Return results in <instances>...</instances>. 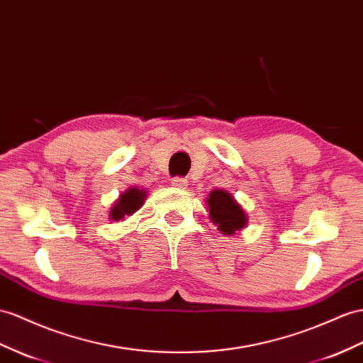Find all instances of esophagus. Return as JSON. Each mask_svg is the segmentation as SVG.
Segmentation results:
<instances>
[{"mask_svg":"<svg viewBox=\"0 0 363 363\" xmlns=\"http://www.w3.org/2000/svg\"><path fill=\"white\" fill-rule=\"evenodd\" d=\"M172 185H173L174 189L184 190L185 185H187V181H185L184 178H173V179H172Z\"/></svg>","mask_w":363,"mask_h":363,"instance_id":"obj_1","label":"esophagus"}]
</instances>
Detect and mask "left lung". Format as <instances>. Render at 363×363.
Here are the masks:
<instances>
[{
	"instance_id": "8db88e82",
	"label": "left lung",
	"mask_w": 363,
	"mask_h": 363,
	"mask_svg": "<svg viewBox=\"0 0 363 363\" xmlns=\"http://www.w3.org/2000/svg\"><path fill=\"white\" fill-rule=\"evenodd\" d=\"M207 211L211 224L224 236H233L247 227L248 216L242 206L227 190L215 189L207 196Z\"/></svg>"
}]
</instances>
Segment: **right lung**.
<instances>
[{"label": "right lung", "mask_w": 363, "mask_h": 363, "mask_svg": "<svg viewBox=\"0 0 363 363\" xmlns=\"http://www.w3.org/2000/svg\"><path fill=\"white\" fill-rule=\"evenodd\" d=\"M147 190L133 185L127 189L124 193L119 194V198L115 201L108 211V219L111 222L124 220L127 216H132L139 208L143 207L144 201L147 199Z\"/></svg>", "instance_id": "add662e5"}]
</instances>
